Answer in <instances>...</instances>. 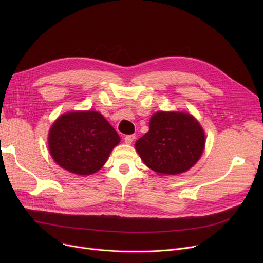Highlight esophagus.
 Listing matches in <instances>:
<instances>
[{"label": "esophagus", "instance_id": "1", "mask_svg": "<svg viewBox=\"0 0 263 263\" xmlns=\"http://www.w3.org/2000/svg\"><path fill=\"white\" fill-rule=\"evenodd\" d=\"M135 139V135L134 134H131V135H126L124 136V142H126L127 144H131Z\"/></svg>", "mask_w": 263, "mask_h": 263}]
</instances>
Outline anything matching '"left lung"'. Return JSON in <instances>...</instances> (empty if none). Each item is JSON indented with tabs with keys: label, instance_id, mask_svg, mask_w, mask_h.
I'll list each match as a JSON object with an SVG mask.
<instances>
[{
	"label": "left lung",
	"instance_id": "left-lung-1",
	"mask_svg": "<svg viewBox=\"0 0 263 263\" xmlns=\"http://www.w3.org/2000/svg\"><path fill=\"white\" fill-rule=\"evenodd\" d=\"M135 148L150 170L178 175L199 160L204 148V133L190 114L158 112L150 118L149 131L136 141Z\"/></svg>",
	"mask_w": 263,
	"mask_h": 263
}]
</instances>
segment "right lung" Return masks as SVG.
Returning <instances> with one entry per match:
<instances>
[{
	"mask_svg": "<svg viewBox=\"0 0 263 263\" xmlns=\"http://www.w3.org/2000/svg\"><path fill=\"white\" fill-rule=\"evenodd\" d=\"M120 139L105 118L95 110L62 115L49 133L53 160L66 171L87 176L98 172Z\"/></svg>",
	"mask_w": 263,
	"mask_h": 263,
	"instance_id": "1",
	"label": "right lung"
}]
</instances>
